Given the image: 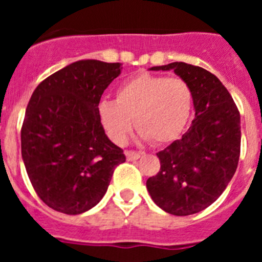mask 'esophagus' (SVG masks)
<instances>
[{
    "label": "esophagus",
    "instance_id": "1",
    "mask_svg": "<svg viewBox=\"0 0 262 262\" xmlns=\"http://www.w3.org/2000/svg\"><path fill=\"white\" fill-rule=\"evenodd\" d=\"M142 155H143V152L126 151V157H127V160H131V161H133V160H138L139 157L142 156Z\"/></svg>",
    "mask_w": 262,
    "mask_h": 262
}]
</instances>
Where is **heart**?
<instances>
[{
    "label": "heart",
    "mask_w": 262,
    "mask_h": 262,
    "mask_svg": "<svg viewBox=\"0 0 262 262\" xmlns=\"http://www.w3.org/2000/svg\"><path fill=\"white\" fill-rule=\"evenodd\" d=\"M193 90L181 77L139 75L124 81L114 99L98 105L101 124L111 142L124 144L133 129L155 144L177 138L190 117Z\"/></svg>",
    "instance_id": "1"
}]
</instances>
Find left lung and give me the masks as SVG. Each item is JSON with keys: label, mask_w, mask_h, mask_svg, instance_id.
Here are the masks:
<instances>
[{"label": "left lung", "mask_w": 262, "mask_h": 262, "mask_svg": "<svg viewBox=\"0 0 262 262\" xmlns=\"http://www.w3.org/2000/svg\"><path fill=\"white\" fill-rule=\"evenodd\" d=\"M174 71L193 90L195 118L180 140L160 151V172L147 189L160 209L177 216L196 214L221 196L237 168L240 113L211 72L182 61L152 67Z\"/></svg>", "instance_id": "8db88e82"}]
</instances>
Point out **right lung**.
I'll list each match as a JSON object with an SVG mask.
<instances>
[{"label":"right lung","mask_w":262,"mask_h":262,"mask_svg":"<svg viewBox=\"0 0 262 262\" xmlns=\"http://www.w3.org/2000/svg\"><path fill=\"white\" fill-rule=\"evenodd\" d=\"M119 62L80 60L34 90L20 129L22 159L34 190L48 207L88 211L105 195L123 149L106 136L98 114Z\"/></svg>","instance_id":"1"}]
</instances>
